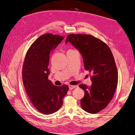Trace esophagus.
Returning <instances> with one entry per match:
<instances>
[{
    "label": "esophagus",
    "instance_id": "34e87169",
    "mask_svg": "<svg viewBox=\"0 0 135 135\" xmlns=\"http://www.w3.org/2000/svg\"><path fill=\"white\" fill-rule=\"evenodd\" d=\"M76 87V85H69V89H70V90H71V89H73Z\"/></svg>",
    "mask_w": 135,
    "mask_h": 135
}]
</instances>
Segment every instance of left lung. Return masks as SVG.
<instances>
[{
    "label": "left lung",
    "mask_w": 135,
    "mask_h": 135,
    "mask_svg": "<svg viewBox=\"0 0 135 135\" xmlns=\"http://www.w3.org/2000/svg\"><path fill=\"white\" fill-rule=\"evenodd\" d=\"M68 42L79 51L84 69L92 74L90 87L79 85L84 91L81 107L89 113H97L107 107L117 86L118 72L112 52L107 44L90 35L69 34L65 43Z\"/></svg>",
    "instance_id": "1"
}]
</instances>
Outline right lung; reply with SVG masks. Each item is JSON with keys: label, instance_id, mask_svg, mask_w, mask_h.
<instances>
[{"label": "right lung", "instance_id": "obj_1", "mask_svg": "<svg viewBox=\"0 0 135 135\" xmlns=\"http://www.w3.org/2000/svg\"><path fill=\"white\" fill-rule=\"evenodd\" d=\"M63 39L52 34L39 36L28 50L23 62V85L31 103L42 114H51L59 110L69 90L68 85L55 86L48 79L50 54Z\"/></svg>", "mask_w": 135, "mask_h": 135}]
</instances>
